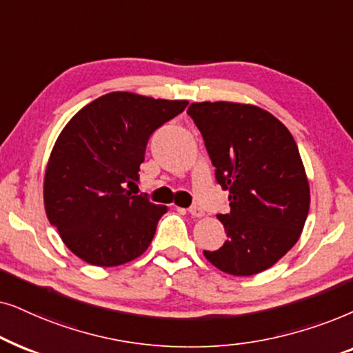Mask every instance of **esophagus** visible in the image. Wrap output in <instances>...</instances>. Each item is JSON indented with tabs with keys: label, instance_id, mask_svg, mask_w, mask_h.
<instances>
[{
	"label": "esophagus",
	"instance_id": "obj_1",
	"mask_svg": "<svg viewBox=\"0 0 353 353\" xmlns=\"http://www.w3.org/2000/svg\"><path fill=\"white\" fill-rule=\"evenodd\" d=\"M189 213H190L192 216H194V218H201V216L205 214V213H203V210H201L199 205L190 206V208H189Z\"/></svg>",
	"mask_w": 353,
	"mask_h": 353
}]
</instances>
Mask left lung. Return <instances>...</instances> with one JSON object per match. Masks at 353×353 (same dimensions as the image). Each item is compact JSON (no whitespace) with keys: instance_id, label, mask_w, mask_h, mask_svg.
<instances>
[{"instance_id":"8db88e82","label":"left lung","mask_w":353,"mask_h":353,"mask_svg":"<svg viewBox=\"0 0 353 353\" xmlns=\"http://www.w3.org/2000/svg\"><path fill=\"white\" fill-rule=\"evenodd\" d=\"M187 114L201 132L231 206L228 214H216L228 241L203 255L228 274L268 270L295 245L308 216V179L292 134L253 105L192 103Z\"/></svg>"}]
</instances>
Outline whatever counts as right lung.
I'll return each mask as SVG.
<instances>
[{
  "label": "right lung",
  "instance_id": "1",
  "mask_svg": "<svg viewBox=\"0 0 353 353\" xmlns=\"http://www.w3.org/2000/svg\"><path fill=\"white\" fill-rule=\"evenodd\" d=\"M189 101L106 93L70 119L45 172L51 225L70 252L95 266H119L142 255L168 208L132 195L148 139Z\"/></svg>",
  "mask_w": 353,
  "mask_h": 353
}]
</instances>
